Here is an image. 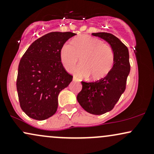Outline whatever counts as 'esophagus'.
Listing matches in <instances>:
<instances>
[{
  "instance_id": "34e87169",
  "label": "esophagus",
  "mask_w": 154,
  "mask_h": 154,
  "mask_svg": "<svg viewBox=\"0 0 154 154\" xmlns=\"http://www.w3.org/2000/svg\"><path fill=\"white\" fill-rule=\"evenodd\" d=\"M73 81H76V78H75V77H73Z\"/></svg>"
}]
</instances>
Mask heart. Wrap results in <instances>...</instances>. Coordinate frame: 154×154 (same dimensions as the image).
<instances>
[{
	"label": "heart",
	"mask_w": 154,
	"mask_h": 154,
	"mask_svg": "<svg viewBox=\"0 0 154 154\" xmlns=\"http://www.w3.org/2000/svg\"><path fill=\"white\" fill-rule=\"evenodd\" d=\"M80 58L82 64L75 69L74 75L77 78L91 76L93 80L104 78L114 65V54L111 47L100 39L81 35L74 38L71 45L63 44L60 51V59L65 69L71 72Z\"/></svg>",
	"instance_id": "1"
}]
</instances>
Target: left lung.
<instances>
[{
    "label": "left lung",
    "mask_w": 154,
    "mask_h": 154,
    "mask_svg": "<svg viewBox=\"0 0 154 154\" xmlns=\"http://www.w3.org/2000/svg\"><path fill=\"white\" fill-rule=\"evenodd\" d=\"M110 45L114 54V65L107 76L96 82H81L82 91L77 99L87 112L100 115L111 111L125 91L130 74L129 51L126 45L114 35L107 32L92 33Z\"/></svg>",
    "instance_id": "obj_1"
}]
</instances>
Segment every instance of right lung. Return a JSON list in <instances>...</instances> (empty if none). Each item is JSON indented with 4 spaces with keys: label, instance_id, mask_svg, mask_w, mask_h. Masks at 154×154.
<instances>
[{
    "label": "right lung",
    "instance_id": "right-lung-1",
    "mask_svg": "<svg viewBox=\"0 0 154 154\" xmlns=\"http://www.w3.org/2000/svg\"><path fill=\"white\" fill-rule=\"evenodd\" d=\"M76 34L53 32L31 44L20 60L17 89L20 106L28 116L45 120L57 111L58 95L72 80L60 59V51Z\"/></svg>",
    "mask_w": 154,
    "mask_h": 154
}]
</instances>
